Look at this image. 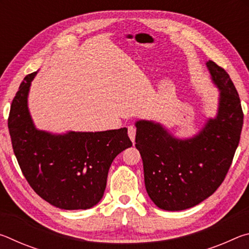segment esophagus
<instances>
[{
	"label": "esophagus",
	"instance_id": "esophagus-1",
	"mask_svg": "<svg viewBox=\"0 0 249 249\" xmlns=\"http://www.w3.org/2000/svg\"><path fill=\"white\" fill-rule=\"evenodd\" d=\"M135 135H136V127L133 125L128 126V137L130 138V141L134 142L135 141Z\"/></svg>",
	"mask_w": 249,
	"mask_h": 249
}]
</instances>
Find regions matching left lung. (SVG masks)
Returning a JSON list of instances; mask_svg holds the SVG:
<instances>
[{
    "label": "left lung",
    "instance_id": "1",
    "mask_svg": "<svg viewBox=\"0 0 249 249\" xmlns=\"http://www.w3.org/2000/svg\"><path fill=\"white\" fill-rule=\"evenodd\" d=\"M220 90L218 111L199 134L178 140L160 124L136 122V148L144 165L145 187L159 209L181 211L208 199L224 181L241 138L244 114L229 73L209 60Z\"/></svg>",
    "mask_w": 249,
    "mask_h": 249
}]
</instances>
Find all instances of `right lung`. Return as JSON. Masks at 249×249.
<instances>
[{"label": "right lung", "instance_id": "1", "mask_svg": "<svg viewBox=\"0 0 249 249\" xmlns=\"http://www.w3.org/2000/svg\"><path fill=\"white\" fill-rule=\"evenodd\" d=\"M36 74L24 78L8 115L20 170L33 190L56 208L90 209L102 199L113 160L133 145L127 128L62 135L37 129L27 107L29 87Z\"/></svg>", "mask_w": 249, "mask_h": 249}]
</instances>
